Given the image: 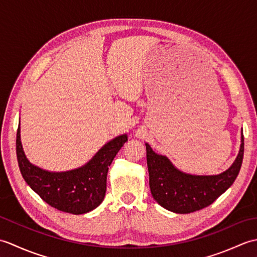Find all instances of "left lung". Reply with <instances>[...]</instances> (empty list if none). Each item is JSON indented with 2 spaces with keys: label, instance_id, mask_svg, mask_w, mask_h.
I'll return each mask as SVG.
<instances>
[{
  "label": "left lung",
  "instance_id": "8db88e82",
  "mask_svg": "<svg viewBox=\"0 0 257 257\" xmlns=\"http://www.w3.org/2000/svg\"><path fill=\"white\" fill-rule=\"evenodd\" d=\"M149 185L154 199L165 209L187 214L212 204L235 181L244 156V136L233 165L216 176H192L178 170L166 156L146 144Z\"/></svg>",
  "mask_w": 257,
  "mask_h": 257
}]
</instances>
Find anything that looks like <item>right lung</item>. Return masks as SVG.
<instances>
[{
    "mask_svg": "<svg viewBox=\"0 0 257 257\" xmlns=\"http://www.w3.org/2000/svg\"><path fill=\"white\" fill-rule=\"evenodd\" d=\"M21 128L16 134V156L26 183L55 209L84 214L99 205L105 198L107 173L113 158L127 143V135L109 141L85 166L65 172H50L27 160L21 143Z\"/></svg>",
    "mask_w": 257,
    "mask_h": 257,
    "instance_id": "add662e5",
    "label": "right lung"
}]
</instances>
